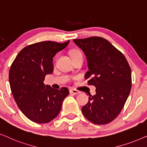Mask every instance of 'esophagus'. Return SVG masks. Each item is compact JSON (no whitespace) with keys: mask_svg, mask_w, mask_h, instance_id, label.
Instances as JSON below:
<instances>
[{"mask_svg":"<svg viewBox=\"0 0 147 147\" xmlns=\"http://www.w3.org/2000/svg\"><path fill=\"white\" fill-rule=\"evenodd\" d=\"M70 93L73 94V95H78V94L80 93V91H77V90H75V89H70Z\"/></svg>","mask_w":147,"mask_h":147,"instance_id":"obj_1","label":"esophagus"}]
</instances>
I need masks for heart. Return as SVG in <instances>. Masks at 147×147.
Here are the masks:
<instances>
[{
    "mask_svg": "<svg viewBox=\"0 0 147 147\" xmlns=\"http://www.w3.org/2000/svg\"><path fill=\"white\" fill-rule=\"evenodd\" d=\"M70 55H71V57H72V56L82 55V54H81V52H79V51H78V50H74V51H72V52H71V54H70Z\"/></svg>",
    "mask_w": 147,
    "mask_h": 147,
    "instance_id": "heart-1",
    "label": "heart"
}]
</instances>
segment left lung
<instances>
[{
    "mask_svg": "<svg viewBox=\"0 0 147 147\" xmlns=\"http://www.w3.org/2000/svg\"><path fill=\"white\" fill-rule=\"evenodd\" d=\"M86 56L88 83L96 88L82 113L95 124H106L122 111L131 90V69L126 58L110 42L99 37L73 40Z\"/></svg>",
    "mask_w": 147,
    "mask_h": 147,
    "instance_id": "8db88e82",
    "label": "left lung"
}]
</instances>
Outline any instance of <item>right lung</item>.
I'll use <instances>...</instances> for the list:
<instances>
[{
    "mask_svg": "<svg viewBox=\"0 0 147 147\" xmlns=\"http://www.w3.org/2000/svg\"><path fill=\"white\" fill-rule=\"evenodd\" d=\"M69 42L45 41L29 45L20 51L11 66L9 79L13 97L32 122L45 124L54 120L69 94L67 88L55 89L44 83L46 75L53 72L54 56Z\"/></svg>",
    "mask_w": 147,
    "mask_h": 147,
    "instance_id": "right-lung-1",
    "label": "right lung"
}]
</instances>
